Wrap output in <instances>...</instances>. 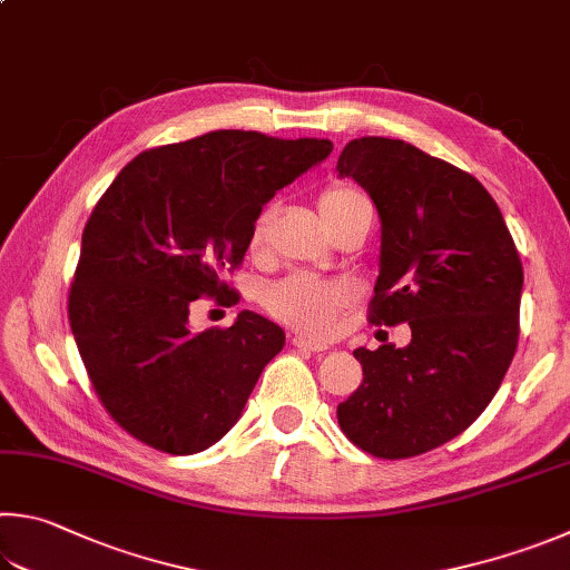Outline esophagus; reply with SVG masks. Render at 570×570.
Instances as JSON below:
<instances>
[{
  "instance_id": "obj_1",
  "label": "esophagus",
  "mask_w": 570,
  "mask_h": 570,
  "mask_svg": "<svg viewBox=\"0 0 570 570\" xmlns=\"http://www.w3.org/2000/svg\"><path fill=\"white\" fill-rule=\"evenodd\" d=\"M292 346L314 351V354H318V351H326V348H328V344H324V341H314V338H308V336H292Z\"/></svg>"
}]
</instances>
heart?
Instances as JSON below:
<instances>
[{
	"mask_svg": "<svg viewBox=\"0 0 570 570\" xmlns=\"http://www.w3.org/2000/svg\"><path fill=\"white\" fill-rule=\"evenodd\" d=\"M368 199L358 189L348 184H328L318 194V212L328 224V229L336 222L344 219L358 206H366ZM276 216V204H266L256 214L249 234L252 252H258L266 244L268 229ZM354 298V288L344 278H321L314 274H288L278 282L268 284L262 292V306L268 316H274L282 324L312 336H324L334 328L336 316L344 312Z\"/></svg>",
	"mask_w": 570,
	"mask_h": 570,
	"instance_id": "heart-1",
	"label": "heart"
}]
</instances>
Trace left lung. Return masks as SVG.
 <instances>
[{"mask_svg": "<svg viewBox=\"0 0 570 570\" xmlns=\"http://www.w3.org/2000/svg\"><path fill=\"white\" fill-rule=\"evenodd\" d=\"M336 169L381 216L376 326H411V344L356 348L364 381L338 403V426L376 459H411L481 416L519 346L523 266L483 184L411 144L361 137Z\"/></svg>", "mask_w": 570, "mask_h": 570, "instance_id": "obj_1", "label": "left lung"}]
</instances>
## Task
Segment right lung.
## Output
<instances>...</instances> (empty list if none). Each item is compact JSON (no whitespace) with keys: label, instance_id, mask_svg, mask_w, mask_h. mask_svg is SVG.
I'll use <instances>...</instances> for the list:
<instances>
[{"label":"right lung","instance_id":"right-lung-1","mask_svg":"<svg viewBox=\"0 0 570 570\" xmlns=\"http://www.w3.org/2000/svg\"><path fill=\"white\" fill-rule=\"evenodd\" d=\"M328 139L219 129L141 151L101 194L81 234L69 326L101 406L147 446L191 456L239 421L284 331L254 312L189 328L196 298L239 304L256 214L324 161Z\"/></svg>","mask_w":570,"mask_h":570}]
</instances>
